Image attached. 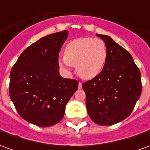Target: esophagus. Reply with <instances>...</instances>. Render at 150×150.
I'll return each instance as SVG.
<instances>
[{"mask_svg":"<svg viewBox=\"0 0 150 150\" xmlns=\"http://www.w3.org/2000/svg\"><path fill=\"white\" fill-rule=\"evenodd\" d=\"M78 88H79V89H81V88H82V83H80V82L79 83Z\"/></svg>","mask_w":150,"mask_h":150,"instance_id":"1","label":"esophagus"}]
</instances>
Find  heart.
<instances>
[{
    "mask_svg": "<svg viewBox=\"0 0 150 150\" xmlns=\"http://www.w3.org/2000/svg\"><path fill=\"white\" fill-rule=\"evenodd\" d=\"M107 58V46L103 40L81 38L73 40L66 46L64 56L59 59V65L67 69L75 65L79 76L93 79L103 71Z\"/></svg>",
    "mask_w": 150,
    "mask_h": 150,
    "instance_id": "b5f03b06",
    "label": "heart"
}]
</instances>
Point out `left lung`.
Instances as JSON below:
<instances>
[{
	"mask_svg": "<svg viewBox=\"0 0 150 150\" xmlns=\"http://www.w3.org/2000/svg\"><path fill=\"white\" fill-rule=\"evenodd\" d=\"M108 50L100 74L83 83L90 118L100 125H112L131 114L142 93L141 72L132 55L107 35L97 34Z\"/></svg>",
	"mask_w": 150,
	"mask_h": 150,
	"instance_id": "obj_1",
	"label": "left lung"
}]
</instances>
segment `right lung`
Returning a JSON list of instances; mask_svg holds the SVG:
<instances>
[{
  "label": "right lung",
  "mask_w": 150,
  "mask_h": 150,
  "mask_svg": "<svg viewBox=\"0 0 150 150\" xmlns=\"http://www.w3.org/2000/svg\"><path fill=\"white\" fill-rule=\"evenodd\" d=\"M67 36L63 30L40 38L21 53L11 69L12 101L23 119L39 127L59 123L78 89L76 79L59 75V54Z\"/></svg>",
  "instance_id": "right-lung-1"
}]
</instances>
